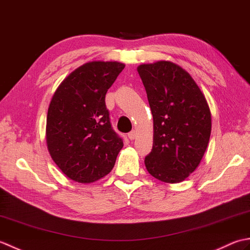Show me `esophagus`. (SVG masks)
I'll return each mask as SVG.
<instances>
[{"label":"esophagus","mask_w":250,"mask_h":250,"mask_svg":"<svg viewBox=\"0 0 250 250\" xmlns=\"http://www.w3.org/2000/svg\"><path fill=\"white\" fill-rule=\"evenodd\" d=\"M128 136H129V139L132 141V140H134L135 137H136V131L135 130H133V131H131L130 133L128 134Z\"/></svg>","instance_id":"obj_1"}]
</instances>
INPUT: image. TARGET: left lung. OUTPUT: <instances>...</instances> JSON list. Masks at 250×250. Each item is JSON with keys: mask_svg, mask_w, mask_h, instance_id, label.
I'll return each mask as SVG.
<instances>
[{"mask_svg": "<svg viewBox=\"0 0 250 250\" xmlns=\"http://www.w3.org/2000/svg\"><path fill=\"white\" fill-rule=\"evenodd\" d=\"M153 118V144L145 158L148 173L177 184L195 171L208 145L209 106L190 74L171 61L137 66Z\"/></svg>", "mask_w": 250, "mask_h": 250, "instance_id": "8db88e82", "label": "left lung"}]
</instances>
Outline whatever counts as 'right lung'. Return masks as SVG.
<instances>
[{
  "instance_id": "right-lung-1",
  "label": "right lung",
  "mask_w": 250,
  "mask_h": 250,
  "mask_svg": "<svg viewBox=\"0 0 250 250\" xmlns=\"http://www.w3.org/2000/svg\"><path fill=\"white\" fill-rule=\"evenodd\" d=\"M125 66L117 61L84 63L60 83L50 101L47 148L74 182L90 184L106 176L124 147L111 128L105 94Z\"/></svg>"
}]
</instances>
